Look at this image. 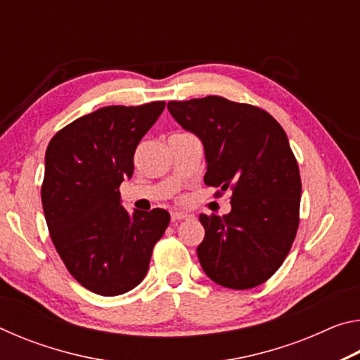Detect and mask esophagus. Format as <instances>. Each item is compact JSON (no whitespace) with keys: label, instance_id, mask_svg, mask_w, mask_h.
I'll use <instances>...</instances> for the list:
<instances>
[{"label":"esophagus","instance_id":"34e87169","mask_svg":"<svg viewBox=\"0 0 360 360\" xmlns=\"http://www.w3.org/2000/svg\"><path fill=\"white\" fill-rule=\"evenodd\" d=\"M191 216L187 214V212H181V211H173L172 212V221L173 222H179V221H184V219H188Z\"/></svg>","mask_w":360,"mask_h":360}]
</instances>
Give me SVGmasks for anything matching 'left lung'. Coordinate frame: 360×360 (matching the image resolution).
Wrapping results in <instances>:
<instances>
[{
  "label": "left lung",
  "instance_id": "8db88e82",
  "mask_svg": "<svg viewBox=\"0 0 360 360\" xmlns=\"http://www.w3.org/2000/svg\"><path fill=\"white\" fill-rule=\"evenodd\" d=\"M168 111L202 139L205 184L230 188L231 211L200 214L203 271L229 289H252L275 275L295 240L302 181L283 127L264 109L224 96L169 101Z\"/></svg>",
  "mask_w": 360,
  "mask_h": 360
}]
</instances>
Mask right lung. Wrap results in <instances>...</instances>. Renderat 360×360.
Wrapping results in <instances>:
<instances>
[{"label": "right lung", "instance_id": "add662e5", "mask_svg": "<svg viewBox=\"0 0 360 360\" xmlns=\"http://www.w3.org/2000/svg\"><path fill=\"white\" fill-rule=\"evenodd\" d=\"M165 101L106 106L56 133L41 187L49 233L76 281L98 295L125 294L143 281L168 211H127L119 187L131 178L141 138Z\"/></svg>", "mask_w": 360, "mask_h": 360}]
</instances>
